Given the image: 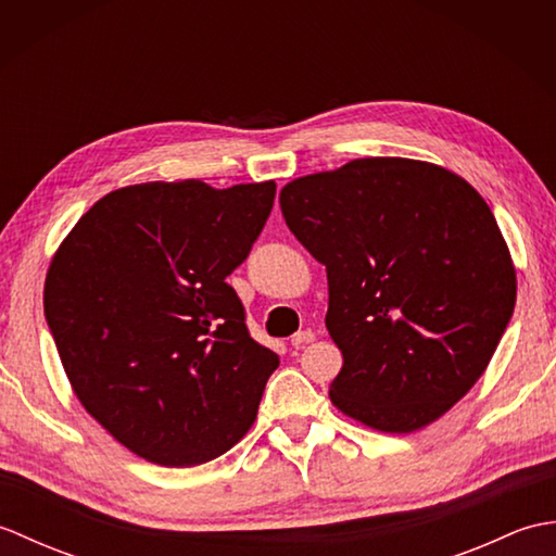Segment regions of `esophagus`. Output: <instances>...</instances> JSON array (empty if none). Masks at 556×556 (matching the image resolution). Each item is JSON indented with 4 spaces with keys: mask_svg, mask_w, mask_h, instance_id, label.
I'll use <instances>...</instances> for the list:
<instances>
[{
    "mask_svg": "<svg viewBox=\"0 0 556 556\" xmlns=\"http://www.w3.org/2000/svg\"><path fill=\"white\" fill-rule=\"evenodd\" d=\"M313 341H315V334L311 332V329H305V332H299V334L291 337V346L293 349H303L305 344H313Z\"/></svg>",
    "mask_w": 556,
    "mask_h": 556,
    "instance_id": "1",
    "label": "esophagus"
}]
</instances>
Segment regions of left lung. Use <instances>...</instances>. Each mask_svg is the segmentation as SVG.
<instances>
[{
  "label": "left lung",
  "instance_id": "8db88e82",
  "mask_svg": "<svg viewBox=\"0 0 556 556\" xmlns=\"http://www.w3.org/2000/svg\"><path fill=\"white\" fill-rule=\"evenodd\" d=\"M291 233L327 267L329 399L408 434L464 399L516 305V267L490 205L458 174L408 157L351 160L279 193Z\"/></svg>",
  "mask_w": 556,
  "mask_h": 556
}]
</instances>
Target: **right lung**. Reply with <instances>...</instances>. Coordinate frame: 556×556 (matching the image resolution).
Segmentation results:
<instances>
[{"label":"right lung","instance_id":"1","mask_svg":"<svg viewBox=\"0 0 556 556\" xmlns=\"http://www.w3.org/2000/svg\"><path fill=\"white\" fill-rule=\"evenodd\" d=\"M275 193V181L124 186L56 248L45 317L68 384L150 464H207L251 430L279 356L248 334L227 277Z\"/></svg>","mask_w":556,"mask_h":556}]
</instances>
